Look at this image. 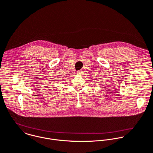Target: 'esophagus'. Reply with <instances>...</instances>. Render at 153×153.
Listing matches in <instances>:
<instances>
[{
  "label": "esophagus",
  "instance_id": "1",
  "mask_svg": "<svg viewBox=\"0 0 153 153\" xmlns=\"http://www.w3.org/2000/svg\"><path fill=\"white\" fill-rule=\"evenodd\" d=\"M82 71H77V74H79V75H81V74H82Z\"/></svg>",
  "mask_w": 153,
  "mask_h": 153
}]
</instances>
